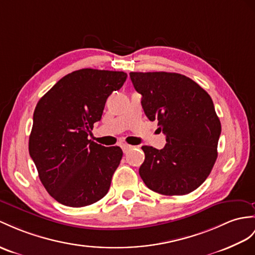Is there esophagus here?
<instances>
[{
  "instance_id": "obj_1",
  "label": "esophagus",
  "mask_w": 255,
  "mask_h": 255,
  "mask_svg": "<svg viewBox=\"0 0 255 255\" xmlns=\"http://www.w3.org/2000/svg\"><path fill=\"white\" fill-rule=\"evenodd\" d=\"M121 148H122V150H123V152H128L129 149L132 148V146L131 145H128V144H126V142H122L121 144Z\"/></svg>"
}]
</instances>
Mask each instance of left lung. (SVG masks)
<instances>
[{
  "label": "left lung",
  "instance_id": "1",
  "mask_svg": "<svg viewBox=\"0 0 255 255\" xmlns=\"http://www.w3.org/2000/svg\"><path fill=\"white\" fill-rule=\"evenodd\" d=\"M129 78L145 115L166 136L163 149L141 147V179L161 195L189 194L206 181L217 158L222 128L212 98L179 73L131 72Z\"/></svg>",
  "mask_w": 255,
  "mask_h": 255
}]
</instances>
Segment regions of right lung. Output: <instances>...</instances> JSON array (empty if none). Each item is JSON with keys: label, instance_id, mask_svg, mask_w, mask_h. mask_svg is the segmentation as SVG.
Returning <instances> with one entry per match:
<instances>
[{"label": "right lung", "instance_id": "obj_1", "mask_svg": "<svg viewBox=\"0 0 255 255\" xmlns=\"http://www.w3.org/2000/svg\"><path fill=\"white\" fill-rule=\"evenodd\" d=\"M123 71L86 68L61 78L36 104L29 153L47 192L67 207L90 206L109 190L122 149L88 138Z\"/></svg>", "mask_w": 255, "mask_h": 255}]
</instances>
